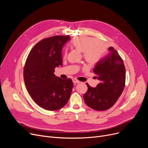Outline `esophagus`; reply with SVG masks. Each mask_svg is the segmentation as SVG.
Returning <instances> with one entry per match:
<instances>
[{"instance_id": "1", "label": "esophagus", "mask_w": 148, "mask_h": 148, "mask_svg": "<svg viewBox=\"0 0 148 148\" xmlns=\"http://www.w3.org/2000/svg\"><path fill=\"white\" fill-rule=\"evenodd\" d=\"M73 83H75V84H76V83H80V81L78 80H77L76 79H73Z\"/></svg>"}]
</instances>
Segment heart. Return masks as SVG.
I'll return each mask as SVG.
<instances>
[{
    "instance_id": "obj_1",
    "label": "heart",
    "mask_w": 148,
    "mask_h": 148,
    "mask_svg": "<svg viewBox=\"0 0 148 148\" xmlns=\"http://www.w3.org/2000/svg\"><path fill=\"white\" fill-rule=\"evenodd\" d=\"M71 45L77 50L83 52V58L88 64L93 65L99 61L106 51L107 47L104 42L98 41L96 38L81 36L73 39ZM67 51L64 52L66 56Z\"/></svg>"
}]
</instances>
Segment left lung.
<instances>
[{"mask_svg": "<svg viewBox=\"0 0 148 148\" xmlns=\"http://www.w3.org/2000/svg\"><path fill=\"white\" fill-rule=\"evenodd\" d=\"M108 50L110 53L100 59L93 69L100 83L97 88L86 83L88 90L83 95L86 105L98 111L111 108L121 95L125 85V68L123 60L113 47Z\"/></svg>", "mask_w": 148, "mask_h": 148, "instance_id": "obj_1", "label": "left lung"}]
</instances>
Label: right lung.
<instances>
[{"instance_id":"add662e5","label":"right lung","mask_w":148,"mask_h":148,"mask_svg":"<svg viewBox=\"0 0 148 148\" xmlns=\"http://www.w3.org/2000/svg\"><path fill=\"white\" fill-rule=\"evenodd\" d=\"M69 35H56L39 41L26 59L23 77L31 98L41 107L54 111L68 103L73 88L71 79H62L54 74L62 66V49L70 40Z\"/></svg>"}]
</instances>
